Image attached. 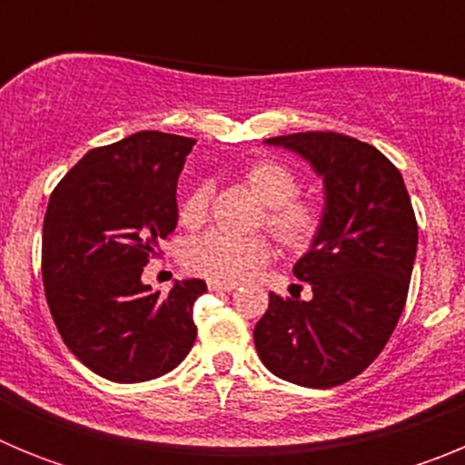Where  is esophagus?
<instances>
[{
  "label": "esophagus",
  "mask_w": 465,
  "mask_h": 465,
  "mask_svg": "<svg viewBox=\"0 0 465 465\" xmlns=\"http://www.w3.org/2000/svg\"><path fill=\"white\" fill-rule=\"evenodd\" d=\"M209 291H235L237 283H223V282H209Z\"/></svg>",
  "instance_id": "1"
}]
</instances>
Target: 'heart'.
Masks as SVG:
<instances>
[{"instance_id": "obj_1", "label": "heart", "mask_w": 465, "mask_h": 465, "mask_svg": "<svg viewBox=\"0 0 465 465\" xmlns=\"http://www.w3.org/2000/svg\"><path fill=\"white\" fill-rule=\"evenodd\" d=\"M256 197L268 207L265 225L286 249H307L323 225L322 204L312 197H300L295 172L277 160H258L244 172ZM212 186L200 182L186 193L179 204V221L186 228L204 223L209 212ZM272 256V246L265 237H235L212 230L186 246V268L212 282L232 283L246 272L261 268Z\"/></svg>"}]
</instances>
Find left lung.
Returning a JSON list of instances; mask_svg holds the SVG:
<instances>
[{
	"label": "left lung",
	"instance_id": "obj_1",
	"mask_svg": "<svg viewBox=\"0 0 465 465\" xmlns=\"http://www.w3.org/2000/svg\"><path fill=\"white\" fill-rule=\"evenodd\" d=\"M265 142L310 160L323 176L326 209L293 268L312 298L270 293L253 342L272 375L331 389L361 375L391 338L408 300L417 219L398 167L371 143L331 130Z\"/></svg>",
	"mask_w": 465,
	"mask_h": 465
}]
</instances>
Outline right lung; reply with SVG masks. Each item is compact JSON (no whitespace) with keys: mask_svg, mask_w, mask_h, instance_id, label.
<instances>
[{"mask_svg":"<svg viewBox=\"0 0 465 465\" xmlns=\"http://www.w3.org/2000/svg\"><path fill=\"white\" fill-rule=\"evenodd\" d=\"M193 146L143 130L88 151L51 193L41 237L48 310L69 351L104 380H155L195 342L193 305L207 283L176 282L167 295L142 283L176 228V182Z\"/></svg>","mask_w":465,"mask_h":465,"instance_id":"1","label":"right lung"}]
</instances>
